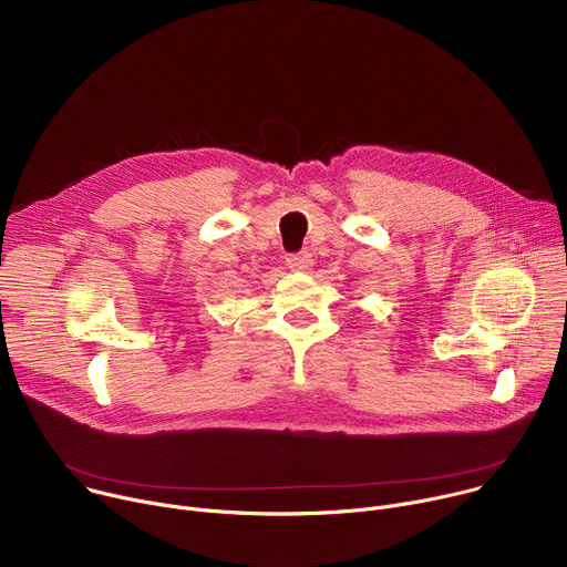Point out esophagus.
I'll list each match as a JSON object with an SVG mask.
<instances>
[{
    "label": "esophagus",
    "instance_id": "34e87169",
    "mask_svg": "<svg viewBox=\"0 0 567 567\" xmlns=\"http://www.w3.org/2000/svg\"><path fill=\"white\" fill-rule=\"evenodd\" d=\"M287 265H289V269H293V271H307V269L312 267V252H307V250L289 252V255H287Z\"/></svg>",
    "mask_w": 567,
    "mask_h": 567
}]
</instances>
